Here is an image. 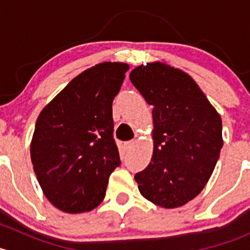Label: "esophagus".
<instances>
[{
	"instance_id": "obj_1",
	"label": "esophagus",
	"mask_w": 250,
	"mask_h": 250,
	"mask_svg": "<svg viewBox=\"0 0 250 250\" xmlns=\"http://www.w3.org/2000/svg\"><path fill=\"white\" fill-rule=\"evenodd\" d=\"M134 146V140H129V141H125V151H130Z\"/></svg>"
}]
</instances>
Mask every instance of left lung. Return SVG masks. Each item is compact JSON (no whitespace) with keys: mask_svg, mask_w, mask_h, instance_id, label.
Instances as JSON below:
<instances>
[{"mask_svg":"<svg viewBox=\"0 0 250 250\" xmlns=\"http://www.w3.org/2000/svg\"><path fill=\"white\" fill-rule=\"evenodd\" d=\"M130 81L152 105L153 153L134 179L146 200L176 208L208 183L223 147V123L197 83L162 62L132 70Z\"/></svg>","mask_w":250,"mask_h":250,"instance_id":"8db88e82","label":"left lung"}]
</instances>
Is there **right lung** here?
<instances>
[{"mask_svg":"<svg viewBox=\"0 0 250 250\" xmlns=\"http://www.w3.org/2000/svg\"><path fill=\"white\" fill-rule=\"evenodd\" d=\"M128 69L106 62L85 70L37 118L31 161L44 196L60 210L82 213L104 200L109 176L121 165L112 102Z\"/></svg>","mask_w":250,"mask_h":250,"instance_id":"1","label":"right lung"}]
</instances>
